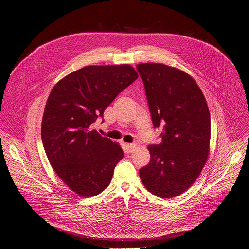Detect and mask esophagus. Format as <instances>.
<instances>
[{
	"instance_id": "obj_1",
	"label": "esophagus",
	"mask_w": 249,
	"mask_h": 249,
	"mask_svg": "<svg viewBox=\"0 0 249 249\" xmlns=\"http://www.w3.org/2000/svg\"><path fill=\"white\" fill-rule=\"evenodd\" d=\"M126 147H127L128 151H129L130 153H132V152L135 150V148H136V145H135V144H128V145H126Z\"/></svg>"
}]
</instances>
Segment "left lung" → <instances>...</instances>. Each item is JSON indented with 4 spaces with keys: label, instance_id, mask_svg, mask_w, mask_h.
I'll use <instances>...</instances> for the list:
<instances>
[{
    "label": "left lung",
    "instance_id": "1",
    "mask_svg": "<svg viewBox=\"0 0 249 249\" xmlns=\"http://www.w3.org/2000/svg\"><path fill=\"white\" fill-rule=\"evenodd\" d=\"M155 128L161 142L148 147L150 162L140 169L145 187L173 198L198 178L209 155L211 118L204 94L183 71L158 63L137 65Z\"/></svg>",
    "mask_w": 249,
    "mask_h": 249
}]
</instances>
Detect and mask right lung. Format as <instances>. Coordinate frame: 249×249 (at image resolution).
I'll list each match as a JSON object with an SVG mask.
<instances>
[{
  "instance_id": "right-lung-1",
  "label": "right lung",
  "mask_w": 249,
  "mask_h": 249,
  "mask_svg": "<svg viewBox=\"0 0 249 249\" xmlns=\"http://www.w3.org/2000/svg\"><path fill=\"white\" fill-rule=\"evenodd\" d=\"M137 78L127 64L87 66L59 81L48 96L41 124L43 147L58 176L82 197L107 187L124 157L117 143L90 125Z\"/></svg>"
}]
</instances>
